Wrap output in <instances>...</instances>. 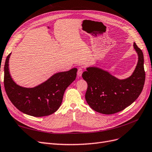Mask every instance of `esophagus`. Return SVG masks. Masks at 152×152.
Returning <instances> with one entry per match:
<instances>
[{
  "instance_id": "1",
  "label": "esophagus",
  "mask_w": 152,
  "mask_h": 152,
  "mask_svg": "<svg viewBox=\"0 0 152 152\" xmlns=\"http://www.w3.org/2000/svg\"><path fill=\"white\" fill-rule=\"evenodd\" d=\"M82 73H83V69L80 67V68H79V69H78L77 72V77H81V75H82Z\"/></svg>"
}]
</instances>
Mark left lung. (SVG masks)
Here are the masks:
<instances>
[{
    "instance_id": "left-lung-1",
    "label": "left lung",
    "mask_w": 152,
    "mask_h": 152,
    "mask_svg": "<svg viewBox=\"0 0 152 152\" xmlns=\"http://www.w3.org/2000/svg\"><path fill=\"white\" fill-rule=\"evenodd\" d=\"M134 48L138 61L132 75L123 80L97 67H88L82 77L88 84L85 99L95 111L112 114L124 110L138 99L145 81L143 53L136 44Z\"/></svg>"
}]
</instances>
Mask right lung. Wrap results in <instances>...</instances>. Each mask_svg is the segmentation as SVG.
Listing matches in <instances>:
<instances>
[{
  "instance_id": "right-lung-1",
  "label": "right lung",
  "mask_w": 152,
  "mask_h": 152,
  "mask_svg": "<svg viewBox=\"0 0 152 152\" xmlns=\"http://www.w3.org/2000/svg\"><path fill=\"white\" fill-rule=\"evenodd\" d=\"M9 53L4 65V84L9 100L23 113L34 117L52 114L59 108L67 88L76 80L77 69L59 72L33 88L17 85L9 72Z\"/></svg>"
}]
</instances>
